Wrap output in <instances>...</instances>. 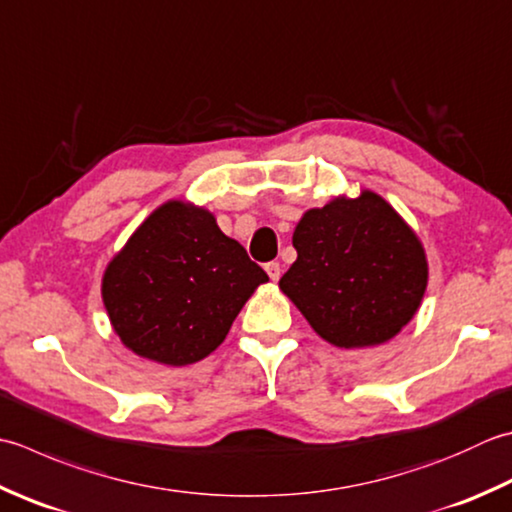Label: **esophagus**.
<instances>
[{
  "mask_svg": "<svg viewBox=\"0 0 512 512\" xmlns=\"http://www.w3.org/2000/svg\"><path fill=\"white\" fill-rule=\"evenodd\" d=\"M266 273H268L270 279H273V282H277L279 275H282V266H279L277 262H268L266 264Z\"/></svg>",
  "mask_w": 512,
  "mask_h": 512,
  "instance_id": "esophagus-1",
  "label": "esophagus"
}]
</instances>
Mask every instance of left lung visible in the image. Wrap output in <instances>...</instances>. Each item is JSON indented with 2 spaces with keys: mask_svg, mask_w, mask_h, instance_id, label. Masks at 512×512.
<instances>
[{
  "mask_svg": "<svg viewBox=\"0 0 512 512\" xmlns=\"http://www.w3.org/2000/svg\"><path fill=\"white\" fill-rule=\"evenodd\" d=\"M293 246L297 259L279 288L328 344H384L422 306L428 286L422 239L373 190L306 210Z\"/></svg>",
  "mask_w": 512,
  "mask_h": 512,
  "instance_id": "obj_1",
  "label": "left lung"
}]
</instances>
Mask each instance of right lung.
Returning <instances> with one entry per match:
<instances>
[{"mask_svg":"<svg viewBox=\"0 0 512 512\" xmlns=\"http://www.w3.org/2000/svg\"><path fill=\"white\" fill-rule=\"evenodd\" d=\"M266 282L210 210L168 199L108 262L102 299L128 350L164 366H188L224 342L239 310Z\"/></svg>","mask_w":512,"mask_h":512,"instance_id":"right-lung-1","label":"right lung"}]
</instances>
